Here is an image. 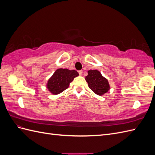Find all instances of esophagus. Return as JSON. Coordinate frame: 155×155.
<instances>
[{
    "label": "esophagus",
    "instance_id": "1",
    "mask_svg": "<svg viewBox=\"0 0 155 155\" xmlns=\"http://www.w3.org/2000/svg\"><path fill=\"white\" fill-rule=\"evenodd\" d=\"M78 73H79V75H80V76H81V75L83 74V70H79Z\"/></svg>",
    "mask_w": 155,
    "mask_h": 155
}]
</instances>
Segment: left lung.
Here are the masks:
<instances>
[{"instance_id":"obj_1","label":"left lung","mask_w":155,"mask_h":155,"mask_svg":"<svg viewBox=\"0 0 155 155\" xmlns=\"http://www.w3.org/2000/svg\"><path fill=\"white\" fill-rule=\"evenodd\" d=\"M89 88L96 94L104 95L110 89L108 80L102 76L97 70H91L88 71V75L85 77Z\"/></svg>"}]
</instances>
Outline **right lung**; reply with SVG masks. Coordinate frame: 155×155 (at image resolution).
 Here are the masks:
<instances>
[{
    "label": "right lung",
    "mask_w": 155,
    "mask_h": 155,
    "mask_svg": "<svg viewBox=\"0 0 155 155\" xmlns=\"http://www.w3.org/2000/svg\"><path fill=\"white\" fill-rule=\"evenodd\" d=\"M78 76V72L74 70L59 68L48 79L46 87L51 94H58L68 88L74 78Z\"/></svg>",
    "instance_id": "1"
}]
</instances>
